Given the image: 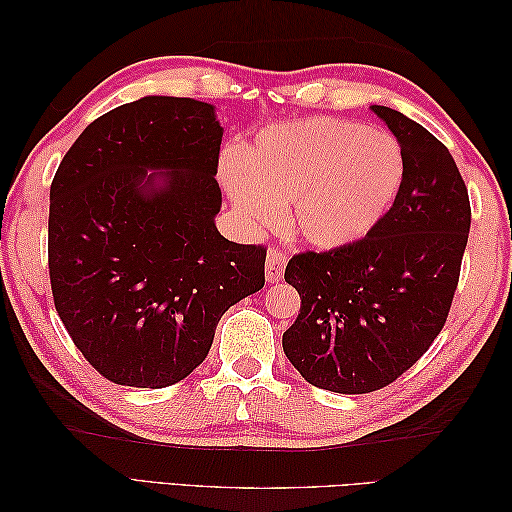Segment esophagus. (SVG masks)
<instances>
[{"instance_id": "obj_1", "label": "esophagus", "mask_w": 512, "mask_h": 512, "mask_svg": "<svg viewBox=\"0 0 512 512\" xmlns=\"http://www.w3.org/2000/svg\"><path fill=\"white\" fill-rule=\"evenodd\" d=\"M288 262V255L281 248H270L266 253V279L268 284H277L284 275V268Z\"/></svg>"}]
</instances>
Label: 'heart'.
<instances>
[{
    "label": "heart",
    "mask_w": 512,
    "mask_h": 512,
    "mask_svg": "<svg viewBox=\"0 0 512 512\" xmlns=\"http://www.w3.org/2000/svg\"><path fill=\"white\" fill-rule=\"evenodd\" d=\"M407 171L400 140L341 118L314 116L270 127L228 160L224 182L255 224H288L303 242L339 248L365 237L398 198Z\"/></svg>",
    "instance_id": "obj_1"
}]
</instances>
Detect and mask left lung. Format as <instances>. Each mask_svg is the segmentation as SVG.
<instances>
[{
	"label": "left lung",
	"instance_id": "obj_1",
	"mask_svg": "<svg viewBox=\"0 0 512 512\" xmlns=\"http://www.w3.org/2000/svg\"><path fill=\"white\" fill-rule=\"evenodd\" d=\"M372 110L405 151L398 198L363 239L297 253L284 275L301 297L284 352L310 385L336 394L383 389L429 350L447 323L471 228L449 149L405 114Z\"/></svg>",
	"mask_w": 512,
	"mask_h": 512
}]
</instances>
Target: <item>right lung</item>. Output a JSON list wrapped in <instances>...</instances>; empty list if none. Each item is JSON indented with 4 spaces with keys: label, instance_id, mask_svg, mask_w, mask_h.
I'll return each instance as SVG.
<instances>
[{
    "label": "right lung",
    "instance_id": "obj_1",
    "mask_svg": "<svg viewBox=\"0 0 512 512\" xmlns=\"http://www.w3.org/2000/svg\"><path fill=\"white\" fill-rule=\"evenodd\" d=\"M220 145L213 105L145 96L85 127L54 173V308L85 361L116 385L187 378L222 314L264 288L266 248L228 242L213 222Z\"/></svg>",
    "mask_w": 512,
    "mask_h": 512
}]
</instances>
